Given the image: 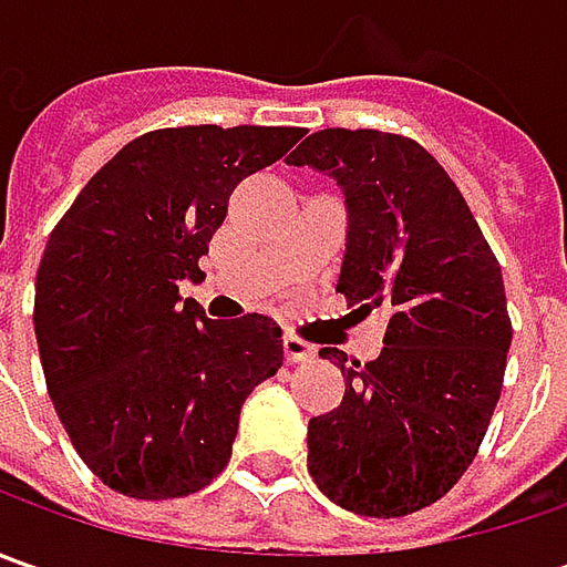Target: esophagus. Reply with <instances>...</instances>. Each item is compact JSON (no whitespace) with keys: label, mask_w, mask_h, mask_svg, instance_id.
<instances>
[{"label":"esophagus","mask_w":567,"mask_h":567,"mask_svg":"<svg viewBox=\"0 0 567 567\" xmlns=\"http://www.w3.org/2000/svg\"><path fill=\"white\" fill-rule=\"evenodd\" d=\"M284 353H287V360L290 362H312L316 360V343H309V340H302L299 334H284Z\"/></svg>","instance_id":"34e87169"}]
</instances>
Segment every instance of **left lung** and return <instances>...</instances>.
I'll list each match as a JSON object with an SVG mask.
<instances>
[{"instance_id":"8db88e82","label":"left lung","mask_w":567,"mask_h":567,"mask_svg":"<svg viewBox=\"0 0 567 567\" xmlns=\"http://www.w3.org/2000/svg\"><path fill=\"white\" fill-rule=\"evenodd\" d=\"M287 164L343 186L338 293L353 316L384 318L379 360L321 350L347 391L309 420V473L347 512H420L467 473L502 394L512 318L498 258L445 166L413 138L321 128Z\"/></svg>"}]
</instances>
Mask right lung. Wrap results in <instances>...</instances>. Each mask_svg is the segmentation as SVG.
<instances>
[{
	"mask_svg": "<svg viewBox=\"0 0 567 567\" xmlns=\"http://www.w3.org/2000/svg\"><path fill=\"white\" fill-rule=\"evenodd\" d=\"M293 125H183L128 142L91 176L37 268L33 331L47 391L103 486L161 502L224 473L239 410L284 365L268 316L205 318L179 284L233 188L280 161Z\"/></svg>",
	"mask_w": 567,
	"mask_h": 567,
	"instance_id": "right-lung-1",
	"label": "right lung"
}]
</instances>
